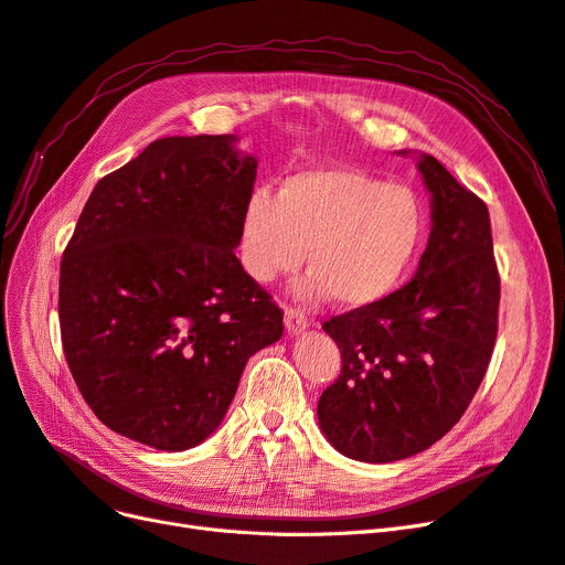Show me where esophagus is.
Instances as JSON below:
<instances>
[{
  "label": "esophagus",
  "mask_w": 565,
  "mask_h": 565,
  "mask_svg": "<svg viewBox=\"0 0 565 565\" xmlns=\"http://www.w3.org/2000/svg\"><path fill=\"white\" fill-rule=\"evenodd\" d=\"M284 323H286V330H288L290 334H300V332H305V330L309 328L307 316H305L300 309H292V307L286 309Z\"/></svg>",
  "instance_id": "34e87169"
}]
</instances>
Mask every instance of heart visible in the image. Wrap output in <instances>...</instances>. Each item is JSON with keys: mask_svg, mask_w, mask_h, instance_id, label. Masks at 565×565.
<instances>
[{"mask_svg": "<svg viewBox=\"0 0 565 565\" xmlns=\"http://www.w3.org/2000/svg\"><path fill=\"white\" fill-rule=\"evenodd\" d=\"M427 231L411 186L349 166L307 168L281 182L277 199L254 191L242 210V263L267 284L298 269L305 298L362 309L390 298L406 279Z\"/></svg>", "mask_w": 565, "mask_h": 565, "instance_id": "1", "label": "heart"}]
</instances>
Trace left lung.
Segmentation results:
<instances>
[{
    "label": "left lung",
    "instance_id": "obj_1",
    "mask_svg": "<svg viewBox=\"0 0 565 565\" xmlns=\"http://www.w3.org/2000/svg\"><path fill=\"white\" fill-rule=\"evenodd\" d=\"M415 161L431 231L413 279L323 323L341 374L318 399V427L337 452L366 463L399 461L444 438L469 408L497 341L501 281L487 205L434 157L415 152Z\"/></svg>",
    "mask_w": 565,
    "mask_h": 565
}]
</instances>
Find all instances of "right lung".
<instances>
[{
	"label": "right lung",
	"mask_w": 565,
	"mask_h": 565,
	"mask_svg": "<svg viewBox=\"0 0 565 565\" xmlns=\"http://www.w3.org/2000/svg\"><path fill=\"white\" fill-rule=\"evenodd\" d=\"M173 136L96 182L60 267V328L108 429L163 452L210 438L284 313L235 256L258 159Z\"/></svg>",
	"instance_id": "right-lung-1"
}]
</instances>
